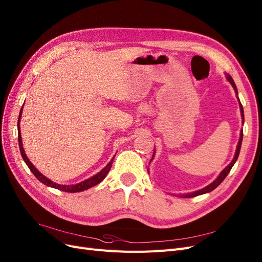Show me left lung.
<instances>
[{"instance_id":"left-lung-1","label":"left lung","mask_w":262,"mask_h":262,"mask_svg":"<svg viewBox=\"0 0 262 262\" xmlns=\"http://www.w3.org/2000/svg\"><path fill=\"white\" fill-rule=\"evenodd\" d=\"M226 77H227V79H228V81L231 83V86L233 87V89H234V91H235V93H236V98H237V101H238V104H239V111H241V117H242V122L244 123V111H243V106H242V104H241V102H239V99H238V96H237V89H236V86H235V83H234V80L232 79V77L230 76L229 74H226ZM242 141H243V130H241V133H239V139H238V143H237V146H236V150H235V154H234V157H233V159H232V161L230 162L225 169L221 172V174H219L218 176H217V179L213 182V183H211L210 185H207L206 187H204V188H202V189H199V190H196V191H193V192H190V193H185V194H180L182 198H192V196H196V195H200V194H204V193H207V192H211V191H213L216 187H218L219 185H221L222 183H223V181L226 179L227 177V175L229 174V172H230V170L232 169V166L234 165V163L236 162V160H237V157H238V155H239V150H241V146H242ZM154 156H155V152H154V155H152V158L150 159V162H151V160L154 159ZM149 172V171H148Z\"/></svg>"}]
</instances>
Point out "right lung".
<instances>
[{
	"instance_id": "obj_1",
	"label": "right lung",
	"mask_w": 262,
	"mask_h": 262,
	"mask_svg": "<svg viewBox=\"0 0 262 262\" xmlns=\"http://www.w3.org/2000/svg\"><path fill=\"white\" fill-rule=\"evenodd\" d=\"M24 107V106H23ZM23 107L21 110H20V114H19V118H18V123H17V127H18V143H19V148H20V152H21V157L24 158L26 164L28 165V167L30 169V171L32 172L34 174V176L36 177V179L40 182L43 183L44 185L48 186V187H52V188H56V189L58 190H61V191H64V192H80V191H83V190H87L89 189V188L96 186L98 184H100L104 179H105V176L107 175V173L110 172L111 167H112V164H113V161H114V158L115 156L112 158V160L107 163V165L105 167H103V169L97 173L96 175H93L91 177H89V179L82 181L80 183H77V184H74V185H60V184H57L55 182L50 181L49 179H47V177L45 175L41 174L36 167L32 164V162H31L29 160V158L27 157L26 152H25V149H24V145H23V140H21V133H20V119H21V115H23Z\"/></svg>"
}]
</instances>
